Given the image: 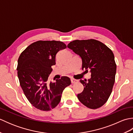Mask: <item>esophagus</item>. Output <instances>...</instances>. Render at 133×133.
Here are the masks:
<instances>
[{"instance_id":"esophagus-1","label":"esophagus","mask_w":133,"mask_h":133,"mask_svg":"<svg viewBox=\"0 0 133 133\" xmlns=\"http://www.w3.org/2000/svg\"><path fill=\"white\" fill-rule=\"evenodd\" d=\"M71 82L72 83H77L78 82V81L74 79H71Z\"/></svg>"}]
</instances>
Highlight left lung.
<instances>
[{
    "mask_svg": "<svg viewBox=\"0 0 133 133\" xmlns=\"http://www.w3.org/2000/svg\"><path fill=\"white\" fill-rule=\"evenodd\" d=\"M67 47L79 55L82 70L91 72L88 81L80 80L84 89L77 95L79 101L88 108H99L108 100L115 82L117 65L113 52L95 39L73 41Z\"/></svg>",
    "mask_w": 133,
    "mask_h": 133,
    "instance_id": "obj_1",
    "label": "left lung"
}]
</instances>
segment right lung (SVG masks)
Listing matches in <instances>:
<instances>
[{
    "label": "right lung",
    "mask_w": 133,
    "mask_h": 133,
    "mask_svg": "<svg viewBox=\"0 0 133 133\" xmlns=\"http://www.w3.org/2000/svg\"><path fill=\"white\" fill-rule=\"evenodd\" d=\"M66 48L61 41H39L31 44L19 56L18 77L24 94L35 108L47 111L58 105L63 90L71 84L70 79L62 77L50 82L51 66L56 64V54Z\"/></svg>",
    "instance_id": "obj_1"
}]
</instances>
